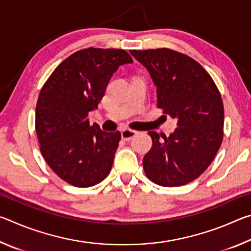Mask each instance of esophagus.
<instances>
[{
  "instance_id": "34e87169",
  "label": "esophagus",
  "mask_w": 251,
  "mask_h": 251,
  "mask_svg": "<svg viewBox=\"0 0 251 251\" xmlns=\"http://www.w3.org/2000/svg\"><path fill=\"white\" fill-rule=\"evenodd\" d=\"M138 134V131H136L134 129H130V128H125L122 130V138L124 139V141H129Z\"/></svg>"
}]
</instances>
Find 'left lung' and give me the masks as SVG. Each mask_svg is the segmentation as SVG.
I'll return each mask as SVG.
<instances>
[{
  "instance_id": "8db88e82",
  "label": "left lung",
  "mask_w": 251,
  "mask_h": 251,
  "mask_svg": "<svg viewBox=\"0 0 251 251\" xmlns=\"http://www.w3.org/2000/svg\"><path fill=\"white\" fill-rule=\"evenodd\" d=\"M157 87V107L177 128L166 137L148 131L151 151L144 156L146 176L155 184L177 187L199 177L214 160L224 137V104L208 72L188 55L171 49L131 50Z\"/></svg>"
}]
</instances>
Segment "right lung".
Returning <instances> with one entry per match:
<instances>
[{
	"label": "right lung",
	"mask_w": 251,
	"mask_h": 251,
	"mask_svg": "<svg viewBox=\"0 0 251 251\" xmlns=\"http://www.w3.org/2000/svg\"><path fill=\"white\" fill-rule=\"evenodd\" d=\"M125 50L88 48L70 55L44 83L35 109L40 151L56 175L75 187H91L112 169L121 131L90 124L118 66L131 63Z\"/></svg>",
	"instance_id": "obj_1"
}]
</instances>
